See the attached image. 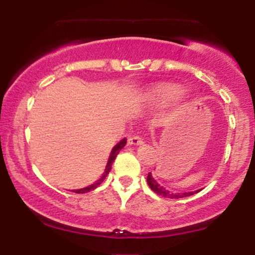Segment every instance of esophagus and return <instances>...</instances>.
Returning a JSON list of instances; mask_svg holds the SVG:
<instances>
[{"label": "esophagus", "mask_w": 255, "mask_h": 255, "mask_svg": "<svg viewBox=\"0 0 255 255\" xmlns=\"http://www.w3.org/2000/svg\"><path fill=\"white\" fill-rule=\"evenodd\" d=\"M142 139L140 136H137V135H134V136H131V137H129V139H128V144L129 145H141L142 144Z\"/></svg>", "instance_id": "34e87169"}]
</instances>
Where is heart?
Returning a JSON list of instances; mask_svg holds the SVG:
<instances>
[{"label":"heart","instance_id":"heart-1","mask_svg":"<svg viewBox=\"0 0 255 255\" xmlns=\"http://www.w3.org/2000/svg\"><path fill=\"white\" fill-rule=\"evenodd\" d=\"M183 91L180 89L178 86H175V85H163V86L157 87L156 90L152 92L151 97L152 99L158 102H172L176 101L180 97H182Z\"/></svg>","mask_w":255,"mask_h":255}]
</instances>
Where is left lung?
Returning a JSON list of instances; mask_svg holds the SVG:
<instances>
[{
  "instance_id": "8db88e82",
  "label": "left lung",
  "mask_w": 255,
  "mask_h": 255,
  "mask_svg": "<svg viewBox=\"0 0 255 255\" xmlns=\"http://www.w3.org/2000/svg\"><path fill=\"white\" fill-rule=\"evenodd\" d=\"M147 183L148 186H150V188L156 194L158 195H162V197L164 198H170V199H178V198H184V197H189V195H193L194 194V192H188V193H172L170 191H168V189H165L164 187L160 186L159 183L157 182L156 180H154L153 177H152L151 172H148L147 175ZM198 192V191H197Z\"/></svg>"
}]
</instances>
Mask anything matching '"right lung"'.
<instances>
[{
  "label": "right lung",
  "mask_w": 255,
  "mask_h": 255,
  "mask_svg": "<svg viewBox=\"0 0 255 255\" xmlns=\"http://www.w3.org/2000/svg\"><path fill=\"white\" fill-rule=\"evenodd\" d=\"M126 142H127V140H126V139H122L121 141H120L118 145H115V147H114L113 150H111V153H110L109 160H108V164H107V166H105V170H104V172H103V175H102V177L99 178L98 181H96L95 183L91 184V186H89V187H86V188L75 189V191H73V192L79 193V194H80V193H86V192L92 191V189L97 188V187L99 186V184H101V183L103 182V181L105 180V177H107V175L109 174V171L111 170V165H113V162H114V160H115V158H116V156H118V154H119V152L121 151L122 148H124V146L126 145Z\"/></svg>",
  "instance_id": "1"
}]
</instances>
